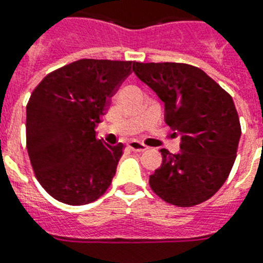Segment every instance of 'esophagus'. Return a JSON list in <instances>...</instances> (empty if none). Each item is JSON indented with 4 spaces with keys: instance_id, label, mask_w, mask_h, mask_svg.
Returning <instances> with one entry per match:
<instances>
[{
    "instance_id": "esophagus-1",
    "label": "esophagus",
    "mask_w": 263,
    "mask_h": 263,
    "mask_svg": "<svg viewBox=\"0 0 263 263\" xmlns=\"http://www.w3.org/2000/svg\"><path fill=\"white\" fill-rule=\"evenodd\" d=\"M127 148L134 151V152H145V151L148 149L144 144H141V142L138 141H130L129 144H127Z\"/></svg>"
}]
</instances>
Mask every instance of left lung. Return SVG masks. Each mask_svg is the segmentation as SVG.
I'll list each match as a JSON object with an SVG mask.
<instances>
[{
    "instance_id": "8db88e82",
    "label": "left lung",
    "mask_w": 263,
    "mask_h": 263,
    "mask_svg": "<svg viewBox=\"0 0 263 263\" xmlns=\"http://www.w3.org/2000/svg\"><path fill=\"white\" fill-rule=\"evenodd\" d=\"M138 79L164 103V119L180 134V152L160 149L163 163L149 186L165 202L194 206L215 195L236 159L241 129L228 92L187 64L136 62Z\"/></svg>"
}]
</instances>
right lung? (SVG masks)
<instances>
[{"label": "right lung", "mask_w": 263, "mask_h": 263, "mask_svg": "<svg viewBox=\"0 0 263 263\" xmlns=\"http://www.w3.org/2000/svg\"><path fill=\"white\" fill-rule=\"evenodd\" d=\"M132 61L80 60L42 80L27 104V151L42 187L60 202L85 205L110 187L123 144L96 138Z\"/></svg>", "instance_id": "add662e5"}]
</instances>
